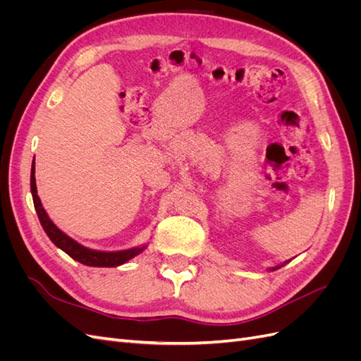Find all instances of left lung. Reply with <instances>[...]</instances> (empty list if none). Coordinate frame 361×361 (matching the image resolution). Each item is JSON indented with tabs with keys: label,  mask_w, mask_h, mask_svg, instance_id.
<instances>
[{
	"label": "left lung",
	"mask_w": 361,
	"mask_h": 361,
	"mask_svg": "<svg viewBox=\"0 0 361 361\" xmlns=\"http://www.w3.org/2000/svg\"><path fill=\"white\" fill-rule=\"evenodd\" d=\"M277 268H280V267H274V268H271V271H274V269H277Z\"/></svg>",
	"instance_id": "left-lung-1"
}]
</instances>
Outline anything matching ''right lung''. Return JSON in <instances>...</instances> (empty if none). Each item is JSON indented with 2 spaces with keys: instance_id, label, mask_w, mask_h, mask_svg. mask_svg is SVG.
Masks as SVG:
<instances>
[{
  "instance_id": "right-lung-1",
  "label": "right lung",
  "mask_w": 361,
  "mask_h": 361,
  "mask_svg": "<svg viewBox=\"0 0 361 361\" xmlns=\"http://www.w3.org/2000/svg\"><path fill=\"white\" fill-rule=\"evenodd\" d=\"M31 194H32V202H35L36 212L39 216V221L43 227V231L47 232L48 238L51 241L56 244L59 248H61L64 253H68L72 259L81 262V264L87 267H118L125 264L129 259H133L134 256L140 255L146 247H135V248H129V250H122V251H96L90 250L76 241H73L72 238H69L66 233H63L60 228L54 224L48 214L43 209V206L40 203V199L37 195V188H36V178H35V159H32V166H31Z\"/></svg>"
}]
</instances>
